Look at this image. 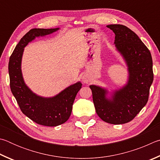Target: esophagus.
Returning a JSON list of instances; mask_svg holds the SVG:
<instances>
[{"label":"esophagus","instance_id":"1","mask_svg":"<svg viewBox=\"0 0 160 160\" xmlns=\"http://www.w3.org/2000/svg\"><path fill=\"white\" fill-rule=\"evenodd\" d=\"M82 82H83V83H88L90 82V78L88 77V76L85 75L82 77Z\"/></svg>","mask_w":160,"mask_h":160}]
</instances>
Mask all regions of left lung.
I'll return each mask as SVG.
<instances>
[{
	"label": "left lung",
	"instance_id": "obj_1",
	"mask_svg": "<svg viewBox=\"0 0 160 160\" xmlns=\"http://www.w3.org/2000/svg\"><path fill=\"white\" fill-rule=\"evenodd\" d=\"M115 34V50L127 67L124 85L112 90L90 85L96 113L103 121L122 124L132 120L146 105L153 82L152 60L150 50L136 33L122 24H110Z\"/></svg>",
	"mask_w": 160,
	"mask_h": 160
}]
</instances>
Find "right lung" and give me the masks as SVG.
Listing matches in <instances>:
<instances>
[{
  "label": "right lung",
  "mask_w": 160,
  "mask_h": 160,
  "mask_svg": "<svg viewBox=\"0 0 160 160\" xmlns=\"http://www.w3.org/2000/svg\"><path fill=\"white\" fill-rule=\"evenodd\" d=\"M55 29H33L21 38L11 55L8 64L10 89L24 114L38 124L57 127L66 122L71 115L72 105L78 91L80 82L69 86L52 97L38 96L25 83L22 72L24 48L37 37L57 32Z\"/></svg>",
  "instance_id": "obj_1"
}]
</instances>
